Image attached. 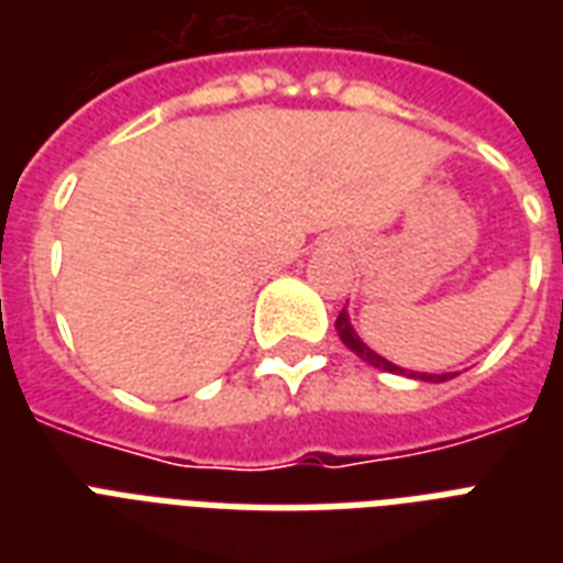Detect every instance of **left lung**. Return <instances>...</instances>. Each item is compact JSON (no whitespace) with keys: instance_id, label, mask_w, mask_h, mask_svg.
Wrapping results in <instances>:
<instances>
[{"instance_id":"obj_1","label":"left lung","mask_w":563,"mask_h":563,"mask_svg":"<svg viewBox=\"0 0 563 563\" xmlns=\"http://www.w3.org/2000/svg\"><path fill=\"white\" fill-rule=\"evenodd\" d=\"M335 333H339V339L344 342V347H351V351L356 353L362 362H368V365H374V368H379V371H388V374L411 376V379H420V383H446V379H453L455 376V374H423V371H406V368H400V365L388 362L385 356H379V353L371 351L368 344L362 342L360 333L353 330L347 309H342V312H339V318H335Z\"/></svg>"}]
</instances>
